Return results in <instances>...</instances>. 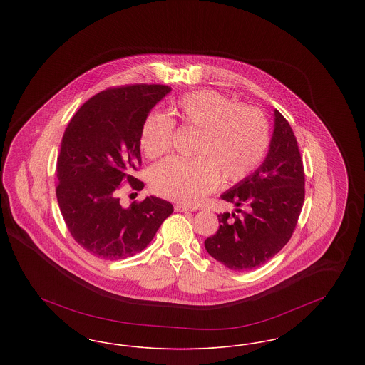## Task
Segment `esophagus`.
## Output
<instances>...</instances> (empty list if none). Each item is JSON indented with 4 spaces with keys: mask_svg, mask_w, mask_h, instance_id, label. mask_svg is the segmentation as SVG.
Listing matches in <instances>:
<instances>
[{
    "mask_svg": "<svg viewBox=\"0 0 365 365\" xmlns=\"http://www.w3.org/2000/svg\"><path fill=\"white\" fill-rule=\"evenodd\" d=\"M175 210H176V212H186V210H192V209L186 207V205H183V204H176V205H175Z\"/></svg>",
    "mask_w": 365,
    "mask_h": 365,
    "instance_id": "esophagus-1",
    "label": "esophagus"
}]
</instances>
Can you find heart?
Here are the masks:
<instances>
[{
  "label": "heart",
  "mask_w": 365,
  "mask_h": 365,
  "mask_svg": "<svg viewBox=\"0 0 365 365\" xmlns=\"http://www.w3.org/2000/svg\"><path fill=\"white\" fill-rule=\"evenodd\" d=\"M176 122L197 131L190 158L173 157L153 167V191L186 205H195L215 190L220 178L240 182L252 174L267 153L269 128L259 109L238 104L216 90L204 88L182 96L173 105ZM175 123L150 113L140 128L139 143L149 158L173 148Z\"/></svg>",
  "instance_id": "b5f03b06"
}]
</instances>
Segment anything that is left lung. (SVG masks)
Here are the masks:
<instances>
[{"label":"left lung","mask_w":365,"mask_h":365,"mask_svg":"<svg viewBox=\"0 0 365 365\" xmlns=\"http://www.w3.org/2000/svg\"><path fill=\"white\" fill-rule=\"evenodd\" d=\"M305 174L294 133L275 109L274 134L260 167L222 194L237 213H220L219 230L205 240L215 260L234 271L257 268L294 232L305 198Z\"/></svg>","instance_id":"obj_1"}]
</instances>
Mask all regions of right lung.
<instances>
[{
  "instance_id": "add662e5",
  "label": "right lung",
  "mask_w": 365,
  "mask_h": 365,
  "mask_svg": "<svg viewBox=\"0 0 365 365\" xmlns=\"http://www.w3.org/2000/svg\"><path fill=\"white\" fill-rule=\"evenodd\" d=\"M171 91L165 85L110 87L96 94L73 115L57 157L56 195L72 238L104 260L142 252L163 222L171 202L146 197L123 208V182L142 190L134 176L140 165V128L152 108Z\"/></svg>"
}]
</instances>
